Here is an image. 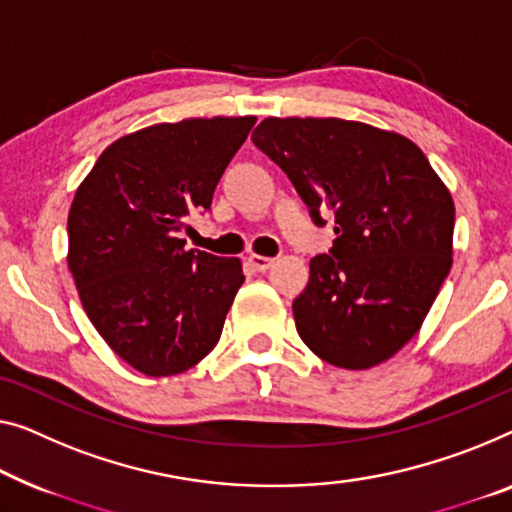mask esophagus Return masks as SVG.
Here are the masks:
<instances>
[{
	"label": "esophagus",
	"mask_w": 512,
	"mask_h": 512,
	"mask_svg": "<svg viewBox=\"0 0 512 512\" xmlns=\"http://www.w3.org/2000/svg\"><path fill=\"white\" fill-rule=\"evenodd\" d=\"M248 262H250V266H253L255 271H262V273H264V271L271 269L276 259H273V257H264V255H250Z\"/></svg>",
	"instance_id": "esophagus-1"
}]
</instances>
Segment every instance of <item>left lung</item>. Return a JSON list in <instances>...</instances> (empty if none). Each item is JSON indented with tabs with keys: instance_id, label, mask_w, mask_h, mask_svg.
Segmentation results:
<instances>
[{
	"instance_id": "1",
	"label": "left lung",
	"mask_w": 512,
	"mask_h": 512,
	"mask_svg": "<svg viewBox=\"0 0 512 512\" xmlns=\"http://www.w3.org/2000/svg\"><path fill=\"white\" fill-rule=\"evenodd\" d=\"M262 149L308 204L335 216L331 255L310 259L296 331L322 361L368 370L421 329L453 264V197L407 137L335 117H269Z\"/></svg>"
}]
</instances>
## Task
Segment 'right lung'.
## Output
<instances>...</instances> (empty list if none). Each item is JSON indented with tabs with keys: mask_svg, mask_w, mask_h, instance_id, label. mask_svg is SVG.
<instances>
[{
	"mask_svg": "<svg viewBox=\"0 0 512 512\" xmlns=\"http://www.w3.org/2000/svg\"><path fill=\"white\" fill-rule=\"evenodd\" d=\"M257 117L183 119L114 140L75 190L68 269L89 322L147 377L193 368L218 345L243 285L239 257L186 250L179 232L209 209Z\"/></svg>",
	"mask_w": 512,
	"mask_h": 512,
	"instance_id": "right-lung-1",
	"label": "right lung"
}]
</instances>
